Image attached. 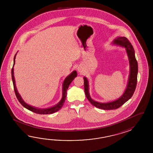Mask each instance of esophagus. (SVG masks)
Segmentation results:
<instances>
[{
	"mask_svg": "<svg viewBox=\"0 0 153 153\" xmlns=\"http://www.w3.org/2000/svg\"><path fill=\"white\" fill-rule=\"evenodd\" d=\"M79 72H80V71H79Z\"/></svg>",
	"mask_w": 153,
	"mask_h": 153,
	"instance_id": "obj_1",
	"label": "esophagus"
}]
</instances>
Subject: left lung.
<instances>
[{"label":"left lung","mask_w":153,"mask_h":153,"mask_svg":"<svg viewBox=\"0 0 153 153\" xmlns=\"http://www.w3.org/2000/svg\"><path fill=\"white\" fill-rule=\"evenodd\" d=\"M115 44L117 45H120L125 47L126 49L129 61L130 64V74L128 82L127 84V88L125 91L124 94L120 98H119L116 101L106 103H102L94 101L91 99L90 96L88 92V81L86 78H84V91L85 95L88 98V100L91 103V104L94 107L104 109V110H114L116 109L126 102L131 97L133 96L134 92L136 90L137 82V74H138V63L137 61L134 50L133 46L130 41L126 37H118L114 40Z\"/></svg>","instance_id":"left-lung-1"}]
</instances>
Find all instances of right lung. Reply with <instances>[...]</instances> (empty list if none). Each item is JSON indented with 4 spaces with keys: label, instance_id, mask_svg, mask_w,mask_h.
<instances>
[{
    "label": "right lung",
    "instance_id": "right-lung-1",
    "mask_svg": "<svg viewBox=\"0 0 153 153\" xmlns=\"http://www.w3.org/2000/svg\"><path fill=\"white\" fill-rule=\"evenodd\" d=\"M16 55V54H15V55L14 56V58H13V68H12V69H11V76H12V80H13V82L14 91H15V93L16 96L18 101H19L20 103L22 104L24 107L26 108V109H28L29 111H33L35 113H36V114H52L53 113H55L56 111H59L62 108V106L63 105V104L65 103V98L67 97V91L68 90V88L69 85L71 84L72 81L76 76V75H77L76 72L75 71H73L70 75H68L67 78H65V81L63 82V97H62V100H61V101L59 102L58 104H57L55 106L53 107L50 108L48 109L36 108L35 107H33L29 105L28 104H26V103L23 101L22 98L21 97V96L17 90L16 87V85H15V78H14V75H13V65H15V62Z\"/></svg>",
    "mask_w": 153,
    "mask_h": 153
}]
</instances>
